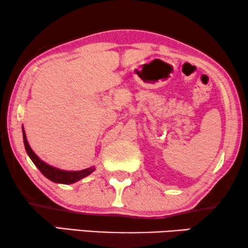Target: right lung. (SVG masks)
Returning <instances> with one entry per match:
<instances>
[{
    "label": "right lung",
    "mask_w": 248,
    "mask_h": 248,
    "mask_svg": "<svg viewBox=\"0 0 248 248\" xmlns=\"http://www.w3.org/2000/svg\"><path fill=\"white\" fill-rule=\"evenodd\" d=\"M22 134H23V143H25V148L28 155L31 159L33 164L36 165V167L39 169L40 172L54 183H61V184H73L78 181H80L81 178L86 177V176L90 175L91 172L94 170L93 167L83 169V170H77V171H67L62 170V169L55 168L53 166H49L46 162H44L42 159L37 157V155L32 151V149L30 148V145L27 141V137L25 133V130L22 128Z\"/></svg>",
    "instance_id": "add662e5"
}]
</instances>
